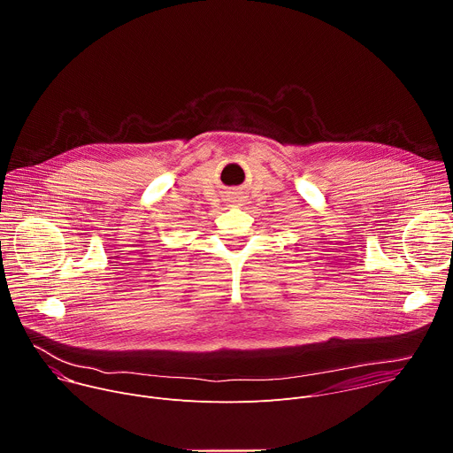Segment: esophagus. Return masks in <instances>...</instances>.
Wrapping results in <instances>:
<instances>
[{"label": "esophagus", "instance_id": "esophagus-1", "mask_svg": "<svg viewBox=\"0 0 453 453\" xmlns=\"http://www.w3.org/2000/svg\"><path fill=\"white\" fill-rule=\"evenodd\" d=\"M233 203H240V201H238V199H234V201H233Z\"/></svg>", "mask_w": 453, "mask_h": 453}]
</instances>
